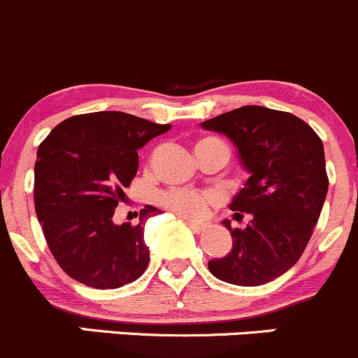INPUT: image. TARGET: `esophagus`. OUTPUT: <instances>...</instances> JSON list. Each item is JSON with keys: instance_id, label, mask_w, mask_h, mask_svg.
Here are the masks:
<instances>
[{"instance_id": "34e87169", "label": "esophagus", "mask_w": 358, "mask_h": 358, "mask_svg": "<svg viewBox=\"0 0 358 358\" xmlns=\"http://www.w3.org/2000/svg\"><path fill=\"white\" fill-rule=\"evenodd\" d=\"M187 226L191 227V229L194 231V233H203L210 227L208 222H205V220H191V219H186Z\"/></svg>"}]
</instances>
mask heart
<instances>
[{
  "label": "heart",
  "mask_w": 358,
  "mask_h": 358,
  "mask_svg": "<svg viewBox=\"0 0 358 358\" xmlns=\"http://www.w3.org/2000/svg\"><path fill=\"white\" fill-rule=\"evenodd\" d=\"M205 146H220V148L227 150L226 143L220 141L219 138H213V136H206L201 138L196 143L194 150L196 148H205ZM229 152V150H227ZM158 203L165 208L172 210V212L179 213L184 217H200L205 212L206 206L210 203V196L200 191L193 189H171L165 191L158 196Z\"/></svg>",
  "instance_id": "heart-1"
}]
</instances>
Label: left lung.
Wrapping results in <instances>:
<instances>
[{"mask_svg":"<svg viewBox=\"0 0 358 358\" xmlns=\"http://www.w3.org/2000/svg\"><path fill=\"white\" fill-rule=\"evenodd\" d=\"M200 125L229 138L248 172L229 208L234 219L250 213V222L231 229L224 220L233 248L210 260L208 271L229 285H265L296 264L319 220L329 186L322 141L293 113L257 105Z\"/></svg>","mask_w":358,"mask_h":358,"instance_id":"8db88e82","label":"left lung"}]
</instances>
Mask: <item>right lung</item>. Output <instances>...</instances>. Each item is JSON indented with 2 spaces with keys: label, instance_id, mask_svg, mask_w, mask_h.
Returning <instances> with one entry per match:
<instances>
[{
  "label": "right lung",
  "instance_id": "obj_1",
  "mask_svg": "<svg viewBox=\"0 0 358 358\" xmlns=\"http://www.w3.org/2000/svg\"><path fill=\"white\" fill-rule=\"evenodd\" d=\"M171 124L124 112H94L58 124L39 145L34 165L36 215L65 274L96 289H115L146 271L145 222L115 224L113 213L138 172V150Z\"/></svg>",
  "mask_w": 358,
  "mask_h": 358
}]
</instances>
